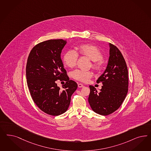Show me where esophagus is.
Masks as SVG:
<instances>
[{
	"instance_id": "esophagus-1",
	"label": "esophagus",
	"mask_w": 151,
	"mask_h": 151,
	"mask_svg": "<svg viewBox=\"0 0 151 151\" xmlns=\"http://www.w3.org/2000/svg\"><path fill=\"white\" fill-rule=\"evenodd\" d=\"M78 88H82L84 87V86H83L82 84H81V83H79L78 84Z\"/></svg>"
}]
</instances>
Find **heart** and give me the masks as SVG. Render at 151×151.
<instances>
[{"instance_id":"obj_1","label":"heart","mask_w":151,"mask_h":151,"mask_svg":"<svg viewBox=\"0 0 151 151\" xmlns=\"http://www.w3.org/2000/svg\"><path fill=\"white\" fill-rule=\"evenodd\" d=\"M78 53L92 60V67L94 69L99 70L102 67V53L97 47L91 44L79 45L78 47V53L74 50H69L64 55V64L69 68L76 66L78 60ZM92 76V72L90 71L76 69L72 72V77L74 79L82 82H87Z\"/></svg>"}]
</instances>
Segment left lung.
I'll list each match as a JSON object with an SVG mask.
<instances>
[{"instance_id": "obj_1", "label": "left lung", "mask_w": 151, "mask_h": 151, "mask_svg": "<svg viewBox=\"0 0 151 151\" xmlns=\"http://www.w3.org/2000/svg\"><path fill=\"white\" fill-rule=\"evenodd\" d=\"M109 57L107 67L98 78L97 83H102V89L98 92L89 86L88 102L93 111L99 114L107 116L115 112L126 97L128 87V72L126 63L120 50L109 43Z\"/></svg>"}]
</instances>
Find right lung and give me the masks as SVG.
<instances>
[{
	"mask_svg": "<svg viewBox=\"0 0 151 151\" xmlns=\"http://www.w3.org/2000/svg\"><path fill=\"white\" fill-rule=\"evenodd\" d=\"M67 40L51 39L36 45L29 54L26 67L27 84L35 104L45 113L57 116L66 112L71 96L78 87L69 80L61 53ZM66 83L60 90L56 81Z\"/></svg>",
	"mask_w": 151,
	"mask_h": 151,
	"instance_id": "right-lung-1",
	"label": "right lung"
}]
</instances>
